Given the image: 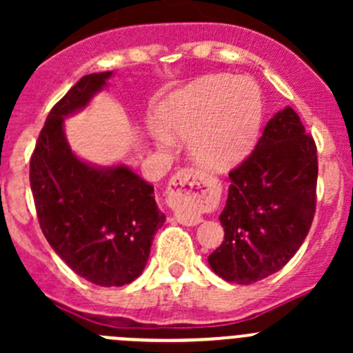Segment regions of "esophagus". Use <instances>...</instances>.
<instances>
[{
	"mask_svg": "<svg viewBox=\"0 0 353 353\" xmlns=\"http://www.w3.org/2000/svg\"><path fill=\"white\" fill-rule=\"evenodd\" d=\"M201 174L194 169H183L170 177L169 181V199L177 208L176 219L183 225L193 227L201 222V216L193 213L203 199Z\"/></svg>",
	"mask_w": 353,
	"mask_h": 353,
	"instance_id": "1",
	"label": "esophagus"
}]
</instances>
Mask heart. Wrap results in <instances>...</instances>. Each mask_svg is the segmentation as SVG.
<instances>
[{
  "label": "heart",
  "mask_w": 353,
  "mask_h": 353,
  "mask_svg": "<svg viewBox=\"0 0 353 353\" xmlns=\"http://www.w3.org/2000/svg\"><path fill=\"white\" fill-rule=\"evenodd\" d=\"M163 147L170 138L188 140L199 165L210 170L236 167L254 147L263 121V95L248 77L213 74L179 88L159 109Z\"/></svg>",
  "instance_id": "1"
}]
</instances>
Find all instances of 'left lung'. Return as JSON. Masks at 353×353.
<instances>
[{
	"mask_svg": "<svg viewBox=\"0 0 353 353\" xmlns=\"http://www.w3.org/2000/svg\"><path fill=\"white\" fill-rule=\"evenodd\" d=\"M229 179L220 213L225 236L208 263L220 279L249 285L290 261L314 219L318 154L294 109L268 121L252 154Z\"/></svg>",
	"mask_w": 353,
	"mask_h": 353,
	"instance_id": "obj_1",
	"label": "left lung"
}]
</instances>
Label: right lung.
Returning a JSON list of instances; mask_svg holds the SVG:
<instances>
[{"mask_svg": "<svg viewBox=\"0 0 353 353\" xmlns=\"http://www.w3.org/2000/svg\"><path fill=\"white\" fill-rule=\"evenodd\" d=\"M112 71L85 74L52 108L30 159V188L42 234L77 275L123 287L141 275L165 215L154 186L130 167L95 165L71 150L65 117L108 87Z\"/></svg>", "mask_w": 353, "mask_h": 353, "instance_id": "1", "label": "right lung"}]
</instances>
